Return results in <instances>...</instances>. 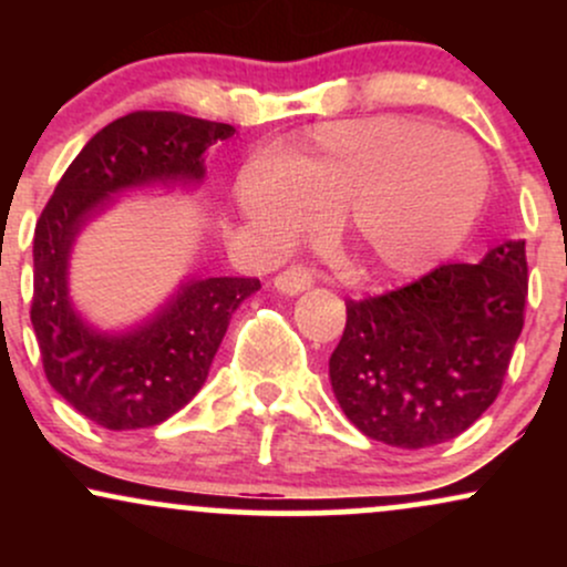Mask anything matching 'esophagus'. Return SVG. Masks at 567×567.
<instances>
[{
    "instance_id": "34e87169",
    "label": "esophagus",
    "mask_w": 567,
    "mask_h": 567,
    "mask_svg": "<svg viewBox=\"0 0 567 567\" xmlns=\"http://www.w3.org/2000/svg\"><path fill=\"white\" fill-rule=\"evenodd\" d=\"M315 285V277L306 266H290V269L279 271L275 277V288L282 292V296H298V292L309 290Z\"/></svg>"
}]
</instances>
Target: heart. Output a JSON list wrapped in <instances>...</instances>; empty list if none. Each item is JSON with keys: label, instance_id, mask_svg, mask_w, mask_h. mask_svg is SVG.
Wrapping results in <instances>:
<instances>
[{"label": "heart", "instance_id": "b5f03b06", "mask_svg": "<svg viewBox=\"0 0 567 567\" xmlns=\"http://www.w3.org/2000/svg\"><path fill=\"white\" fill-rule=\"evenodd\" d=\"M487 197L472 138L419 120L328 122L252 162L237 184L243 216L288 245L336 218L349 250L375 275L405 279L458 250Z\"/></svg>", "mask_w": 567, "mask_h": 567}]
</instances>
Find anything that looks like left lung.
I'll use <instances>...</instances> for the list:
<instances>
[{"label": "left lung", "instance_id": "obj_1", "mask_svg": "<svg viewBox=\"0 0 567 567\" xmlns=\"http://www.w3.org/2000/svg\"><path fill=\"white\" fill-rule=\"evenodd\" d=\"M523 239L445 264L405 288L347 301L330 383L347 419L383 445H440L493 405L523 333Z\"/></svg>", "mask_w": 567, "mask_h": 567}]
</instances>
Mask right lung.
Wrapping results in <instances>:
<instances>
[{
	"mask_svg": "<svg viewBox=\"0 0 567 567\" xmlns=\"http://www.w3.org/2000/svg\"><path fill=\"white\" fill-rule=\"evenodd\" d=\"M231 125L175 112H133L87 141L58 181L34 229V324L44 375L71 408L97 426H157L199 392L252 277L188 279L154 317L125 333H101L69 298L76 234L112 205V194L154 184H199L205 152Z\"/></svg>",
	"mask_w": 567,
	"mask_h": 567,
	"instance_id": "obj_1",
	"label": "right lung"
}]
</instances>
